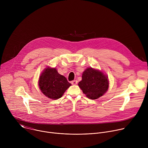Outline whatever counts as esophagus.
<instances>
[{
	"instance_id": "1",
	"label": "esophagus",
	"mask_w": 148,
	"mask_h": 148,
	"mask_svg": "<svg viewBox=\"0 0 148 148\" xmlns=\"http://www.w3.org/2000/svg\"><path fill=\"white\" fill-rule=\"evenodd\" d=\"M71 83L73 84V85H76V84H77L78 83V81L77 80H73L71 82Z\"/></svg>"
}]
</instances>
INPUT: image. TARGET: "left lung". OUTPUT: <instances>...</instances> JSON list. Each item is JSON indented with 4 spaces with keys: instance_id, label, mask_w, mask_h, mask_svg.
Instances as JSON below:
<instances>
[{
    "instance_id": "left-lung-1",
    "label": "left lung",
    "mask_w": 148,
    "mask_h": 148,
    "mask_svg": "<svg viewBox=\"0 0 148 148\" xmlns=\"http://www.w3.org/2000/svg\"><path fill=\"white\" fill-rule=\"evenodd\" d=\"M78 86L87 98L96 99L107 91L109 81L107 75L102 71L90 67L83 72Z\"/></svg>"
}]
</instances>
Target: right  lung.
<instances>
[{
    "label": "right lung",
    "mask_w": 148,
    "mask_h": 148,
    "mask_svg": "<svg viewBox=\"0 0 148 148\" xmlns=\"http://www.w3.org/2000/svg\"><path fill=\"white\" fill-rule=\"evenodd\" d=\"M39 88L44 95L51 99L62 97L71 86L67 78L60 74L56 68H46L38 79Z\"/></svg>",
    "instance_id": "1"
}]
</instances>
